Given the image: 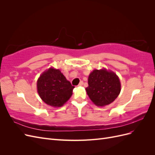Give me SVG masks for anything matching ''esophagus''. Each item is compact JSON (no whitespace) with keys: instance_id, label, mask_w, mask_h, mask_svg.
Wrapping results in <instances>:
<instances>
[{"instance_id":"esophagus-1","label":"esophagus","mask_w":155,"mask_h":155,"mask_svg":"<svg viewBox=\"0 0 155 155\" xmlns=\"http://www.w3.org/2000/svg\"><path fill=\"white\" fill-rule=\"evenodd\" d=\"M83 85V82L81 81H80V83H79V85H78V86L79 87H81V86H82Z\"/></svg>"}]
</instances>
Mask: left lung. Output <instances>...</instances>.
<instances>
[{"label": "left lung", "mask_w": 155, "mask_h": 155, "mask_svg": "<svg viewBox=\"0 0 155 155\" xmlns=\"http://www.w3.org/2000/svg\"><path fill=\"white\" fill-rule=\"evenodd\" d=\"M88 86L85 88L87 94L93 104L98 107H104L113 102L121 91L120 80L112 70H94L89 74Z\"/></svg>", "instance_id": "1"}]
</instances>
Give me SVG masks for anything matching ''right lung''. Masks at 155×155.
<instances>
[{
	"instance_id": "add662e5",
	"label": "right lung",
	"mask_w": 155,
	"mask_h": 155,
	"mask_svg": "<svg viewBox=\"0 0 155 155\" xmlns=\"http://www.w3.org/2000/svg\"><path fill=\"white\" fill-rule=\"evenodd\" d=\"M73 87L59 69L50 67L42 73L37 81V89L46 104L61 107L72 95Z\"/></svg>"
}]
</instances>
